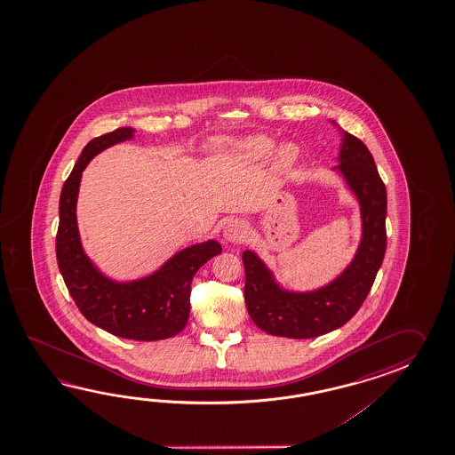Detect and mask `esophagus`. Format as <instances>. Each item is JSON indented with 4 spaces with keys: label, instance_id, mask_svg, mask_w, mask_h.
Listing matches in <instances>:
<instances>
[{
    "label": "esophagus",
    "instance_id": "1",
    "mask_svg": "<svg viewBox=\"0 0 455 455\" xmlns=\"http://www.w3.org/2000/svg\"><path fill=\"white\" fill-rule=\"evenodd\" d=\"M247 237V224L242 220H231L224 228V239L239 243Z\"/></svg>",
    "mask_w": 455,
    "mask_h": 455
}]
</instances>
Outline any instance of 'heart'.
Returning <instances> with one entry per match:
<instances>
[{
	"mask_svg": "<svg viewBox=\"0 0 455 455\" xmlns=\"http://www.w3.org/2000/svg\"><path fill=\"white\" fill-rule=\"evenodd\" d=\"M235 151L249 161H259L267 156H270L273 151V141L267 136H251L249 140H243L239 145L235 146ZM298 157V151L292 146H284L278 155V165L280 167H290Z\"/></svg>",
	"mask_w": 455,
	"mask_h": 455,
	"instance_id": "heart-1",
	"label": "heart"
}]
</instances>
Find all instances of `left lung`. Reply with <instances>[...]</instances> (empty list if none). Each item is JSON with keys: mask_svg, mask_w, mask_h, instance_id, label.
Segmentation results:
<instances>
[{"mask_svg": "<svg viewBox=\"0 0 455 455\" xmlns=\"http://www.w3.org/2000/svg\"><path fill=\"white\" fill-rule=\"evenodd\" d=\"M341 130V128H339ZM337 167L358 198L363 239L347 270L327 286L310 292L281 290L265 263L251 251L242 253L243 298L259 329L288 339H314L345 325L363 306L384 260L387 192L366 145L343 132Z\"/></svg>", "mask_w": 455, "mask_h": 455, "instance_id": "obj_1", "label": "left lung"}]
</instances>
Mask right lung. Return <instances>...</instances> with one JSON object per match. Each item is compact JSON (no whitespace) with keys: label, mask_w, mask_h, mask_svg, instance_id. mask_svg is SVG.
<instances>
[{"label":"right lung","mask_w":455,"mask_h":455,"mask_svg":"<svg viewBox=\"0 0 455 455\" xmlns=\"http://www.w3.org/2000/svg\"><path fill=\"white\" fill-rule=\"evenodd\" d=\"M133 133L130 126L116 128L84 146L60 195L57 260L71 298L91 323L122 339L156 341L184 330L195 273L223 249L216 241L196 243L175 253L153 275L130 283L108 280L87 259L76 224L81 174L94 156Z\"/></svg>","instance_id":"1"}]
</instances>
